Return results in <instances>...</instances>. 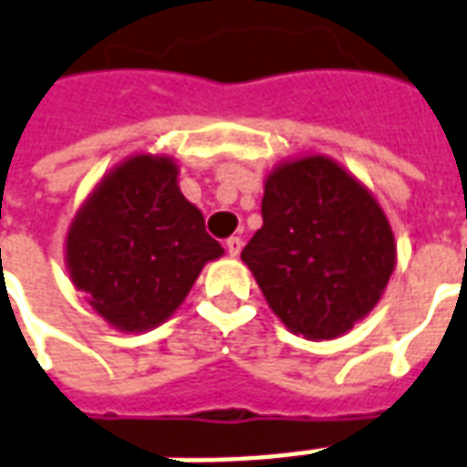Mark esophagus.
Here are the masks:
<instances>
[{
    "mask_svg": "<svg viewBox=\"0 0 467 467\" xmlns=\"http://www.w3.org/2000/svg\"><path fill=\"white\" fill-rule=\"evenodd\" d=\"M240 250H243V240H240V237H230V240H227V253L233 257H237L240 255Z\"/></svg>",
    "mask_w": 467,
    "mask_h": 467,
    "instance_id": "esophagus-1",
    "label": "esophagus"
}]
</instances>
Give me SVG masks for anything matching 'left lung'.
Here are the masks:
<instances>
[{
  "label": "left lung",
  "mask_w": 467,
  "mask_h": 467,
  "mask_svg": "<svg viewBox=\"0 0 467 467\" xmlns=\"http://www.w3.org/2000/svg\"><path fill=\"white\" fill-rule=\"evenodd\" d=\"M243 263L288 331L328 341L379 303L397 243L369 189L334 159L308 154L265 177L263 227Z\"/></svg>",
  "instance_id": "left-lung-1"
}]
</instances>
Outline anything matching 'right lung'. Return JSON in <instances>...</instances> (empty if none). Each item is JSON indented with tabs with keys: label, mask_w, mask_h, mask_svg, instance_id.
<instances>
[{
	"label": "right lung",
	"mask_w": 467,
	"mask_h": 467,
	"mask_svg": "<svg viewBox=\"0 0 467 467\" xmlns=\"http://www.w3.org/2000/svg\"><path fill=\"white\" fill-rule=\"evenodd\" d=\"M223 253L179 189V164L161 154H133L113 166L65 234L73 285L106 324L126 334L171 318L202 267Z\"/></svg>",
	"instance_id": "right-lung-1"
}]
</instances>
